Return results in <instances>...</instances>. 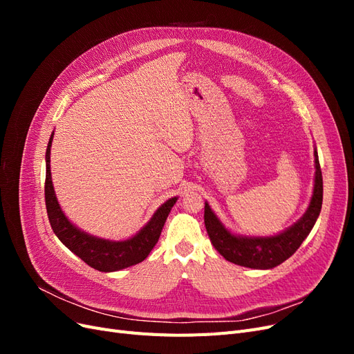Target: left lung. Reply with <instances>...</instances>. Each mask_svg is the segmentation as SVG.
<instances>
[{"label":"left lung","mask_w":354,"mask_h":354,"mask_svg":"<svg viewBox=\"0 0 354 354\" xmlns=\"http://www.w3.org/2000/svg\"><path fill=\"white\" fill-rule=\"evenodd\" d=\"M315 165V189L307 211L294 226L279 234H274V236H236L223 226V223L205 202L203 221H205V227L214 248L227 261L250 267V269H273V267L288 260L299 248V245L308 236V233L312 232L320 214V208H322L324 180L316 151Z\"/></svg>","instance_id":"left-lung-1"}]
</instances>
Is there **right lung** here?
Segmentation results:
<instances>
[{
    "label": "right lung",
    "instance_id": "right-lung-1",
    "mask_svg": "<svg viewBox=\"0 0 354 354\" xmlns=\"http://www.w3.org/2000/svg\"><path fill=\"white\" fill-rule=\"evenodd\" d=\"M53 136H55V133L50 137L46 152L47 168L44 187L47 216L53 232L56 233V236L66 248H69L75 255H78L84 263H87L90 267L99 272H116L125 269V267L142 263L156 245L168 214L177 201V196L171 198L165 203H162V205L156 209L152 218L149 220L146 226L130 239L108 241L91 236V234L80 230L77 226H73L65 214H63L57 202L55 187H53L50 169V149Z\"/></svg>",
    "mask_w": 354,
    "mask_h": 354
}]
</instances>
